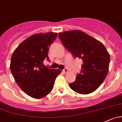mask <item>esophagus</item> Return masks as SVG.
<instances>
[{"mask_svg":"<svg viewBox=\"0 0 122 122\" xmlns=\"http://www.w3.org/2000/svg\"><path fill=\"white\" fill-rule=\"evenodd\" d=\"M63 72L64 73H68V69H66V68H65L64 70H63Z\"/></svg>","mask_w":122,"mask_h":122,"instance_id":"34e87169","label":"esophagus"}]
</instances>
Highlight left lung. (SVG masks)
Here are the masks:
<instances>
[{
    "label": "left lung",
    "instance_id": "1",
    "mask_svg": "<svg viewBox=\"0 0 122 122\" xmlns=\"http://www.w3.org/2000/svg\"><path fill=\"white\" fill-rule=\"evenodd\" d=\"M64 46L74 57L83 60L81 74L69 86L75 92L88 94L97 89L109 71L110 55L101 42L80 30L59 33Z\"/></svg>",
    "mask_w": 122,
    "mask_h": 122
}]
</instances>
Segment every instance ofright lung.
Returning a JSON list of instances; mask_svg holds the SVG:
<instances>
[{
	"mask_svg": "<svg viewBox=\"0 0 122 122\" xmlns=\"http://www.w3.org/2000/svg\"><path fill=\"white\" fill-rule=\"evenodd\" d=\"M57 33L31 36L16 48L10 61V71L21 90L33 98L46 97L52 91L55 80L61 70L44 66L43 61L48 60L50 45Z\"/></svg>",
	"mask_w": 122,
	"mask_h": 122,
	"instance_id": "obj_1",
	"label": "right lung"
}]
</instances>
